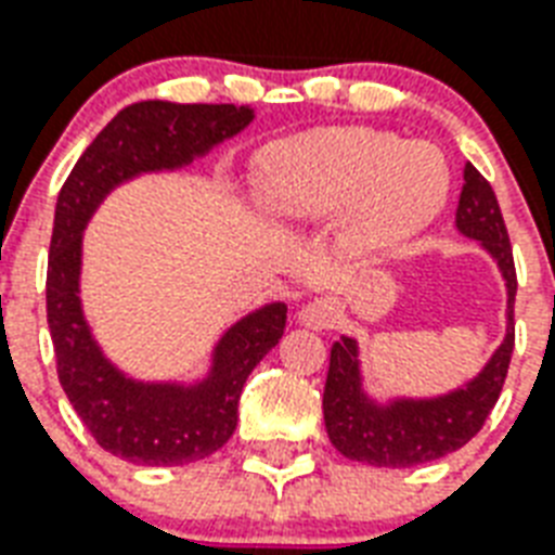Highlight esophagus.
Masks as SVG:
<instances>
[{"instance_id": "esophagus-1", "label": "esophagus", "mask_w": 555, "mask_h": 555, "mask_svg": "<svg viewBox=\"0 0 555 555\" xmlns=\"http://www.w3.org/2000/svg\"><path fill=\"white\" fill-rule=\"evenodd\" d=\"M340 311H344L340 299H334V296H320L314 302L302 306V311H299V323L308 325V328H332V325L340 320Z\"/></svg>"}]
</instances>
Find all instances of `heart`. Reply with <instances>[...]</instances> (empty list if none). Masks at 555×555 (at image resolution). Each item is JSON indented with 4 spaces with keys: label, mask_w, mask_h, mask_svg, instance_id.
Listing matches in <instances>:
<instances>
[{
    "label": "heart",
    "mask_w": 555,
    "mask_h": 555,
    "mask_svg": "<svg viewBox=\"0 0 555 555\" xmlns=\"http://www.w3.org/2000/svg\"><path fill=\"white\" fill-rule=\"evenodd\" d=\"M259 185L270 209L287 218H325L346 206V249L380 256L442 211L451 171L437 147L370 127H325L270 147Z\"/></svg>",
    "instance_id": "b5f03b06"
}]
</instances>
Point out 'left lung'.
Masks as SVG:
<instances>
[{
	"mask_svg": "<svg viewBox=\"0 0 555 555\" xmlns=\"http://www.w3.org/2000/svg\"><path fill=\"white\" fill-rule=\"evenodd\" d=\"M463 180L456 230L465 238L480 241V247L498 261V270L506 282V337L483 370L460 390L437 399H392L390 404H378L366 396L361 361H358V340L340 337L332 346V358H328L323 416L332 446L349 460L378 465V468H410V465L439 460L463 448L483 428L494 401L501 396L515 346L513 308L518 279H515L513 247L489 180L472 163H465Z\"/></svg>",
	"mask_w": 555,
	"mask_h": 555,
	"instance_id": "left-lung-1",
	"label": "left lung"
}]
</instances>
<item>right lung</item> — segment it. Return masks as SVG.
<instances>
[{"label": "right lung", "instance_id": "1", "mask_svg": "<svg viewBox=\"0 0 555 555\" xmlns=\"http://www.w3.org/2000/svg\"><path fill=\"white\" fill-rule=\"evenodd\" d=\"M253 107L139 101L109 121L66 177L54 209L46 314L57 378L72 408L104 451L137 465H183L215 454L232 437L249 372L282 340L287 306L270 302L230 325L194 384H145L104 358L80 308L83 227L118 183L175 171L235 137Z\"/></svg>", "mask_w": 555, "mask_h": 555}]
</instances>
